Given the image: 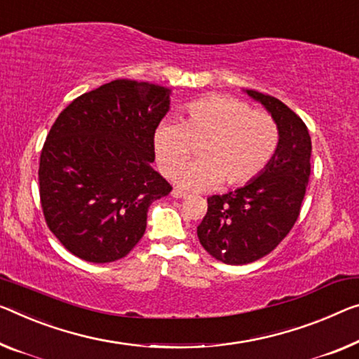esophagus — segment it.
I'll return each mask as SVG.
<instances>
[{
	"label": "esophagus",
	"mask_w": 359,
	"mask_h": 359,
	"mask_svg": "<svg viewBox=\"0 0 359 359\" xmlns=\"http://www.w3.org/2000/svg\"><path fill=\"white\" fill-rule=\"evenodd\" d=\"M172 196H173L175 198H184V197H187V192L180 191V189H173V191H172Z\"/></svg>",
	"instance_id": "obj_1"
}]
</instances>
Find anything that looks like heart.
<instances>
[{
	"label": "heart",
	"mask_w": 359,
	"mask_h": 359,
	"mask_svg": "<svg viewBox=\"0 0 359 359\" xmlns=\"http://www.w3.org/2000/svg\"><path fill=\"white\" fill-rule=\"evenodd\" d=\"M203 142L201 161L187 168L191 144ZM154 154L163 175L186 191H207L219 183L242 186L264 172L279 146V126L266 110L245 101L212 95L186 104L178 120H165L152 136Z\"/></svg>",
	"instance_id": "obj_1"
}]
</instances>
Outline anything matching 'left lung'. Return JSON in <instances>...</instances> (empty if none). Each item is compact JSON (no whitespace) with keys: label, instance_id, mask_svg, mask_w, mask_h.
I'll list each match as a JSON object with an SVG mask.
<instances>
[{"label":"left lung","instance_id":"left-lung-1","mask_svg":"<svg viewBox=\"0 0 359 359\" xmlns=\"http://www.w3.org/2000/svg\"><path fill=\"white\" fill-rule=\"evenodd\" d=\"M279 126V146L258 178L239 189L207 198L208 208L197 237L213 258L247 264L273 252L290 233L310 181L311 137L306 125L284 102L247 90Z\"/></svg>","mask_w":359,"mask_h":359}]
</instances>
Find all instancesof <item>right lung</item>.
Masks as SVG:
<instances>
[{
  "mask_svg": "<svg viewBox=\"0 0 359 359\" xmlns=\"http://www.w3.org/2000/svg\"><path fill=\"white\" fill-rule=\"evenodd\" d=\"M168 107L167 88L120 79L59 114L41 149L40 202L49 231L75 257L120 260L144 236L151 203L172 191L151 165Z\"/></svg>",
  "mask_w": 359,
  "mask_h": 359,
  "instance_id": "obj_1",
  "label": "right lung"
}]
</instances>
